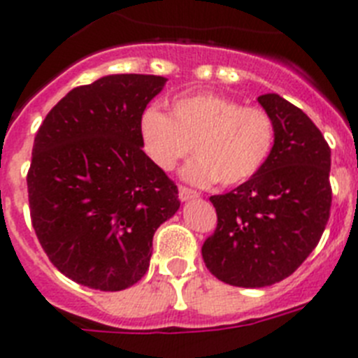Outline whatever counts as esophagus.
Returning <instances> with one entry per match:
<instances>
[{
  "instance_id": "esophagus-1",
  "label": "esophagus",
  "mask_w": 358,
  "mask_h": 358,
  "mask_svg": "<svg viewBox=\"0 0 358 358\" xmlns=\"http://www.w3.org/2000/svg\"><path fill=\"white\" fill-rule=\"evenodd\" d=\"M196 196H199V193L196 192L186 188V186H179V201L181 202H188L192 201V199H196Z\"/></svg>"
}]
</instances>
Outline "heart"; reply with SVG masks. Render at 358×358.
<instances>
[{
	"mask_svg": "<svg viewBox=\"0 0 358 358\" xmlns=\"http://www.w3.org/2000/svg\"><path fill=\"white\" fill-rule=\"evenodd\" d=\"M140 134L145 152L163 172H172L193 145L196 157L182 169V177L196 186L248 181L266 165L275 145V124L266 110L211 92L177 97L170 115L147 108Z\"/></svg>",
	"mask_w": 358,
	"mask_h": 358,
	"instance_id": "1",
	"label": "heart"
}]
</instances>
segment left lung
<instances>
[{"label":"left lung","instance_id":"obj_1","mask_svg":"<svg viewBox=\"0 0 358 358\" xmlns=\"http://www.w3.org/2000/svg\"><path fill=\"white\" fill-rule=\"evenodd\" d=\"M257 101L273 119V150L257 176L209 199L218 225L202 247L208 270L238 287L289 277L316 248L332 204L330 147L321 131L278 94Z\"/></svg>","mask_w":358,"mask_h":358}]
</instances>
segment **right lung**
Returning <instances> with one entry per match:
<instances>
[{
    "mask_svg": "<svg viewBox=\"0 0 358 358\" xmlns=\"http://www.w3.org/2000/svg\"><path fill=\"white\" fill-rule=\"evenodd\" d=\"M166 78L110 74L72 88L35 136L31 222L58 271L81 286L122 291L149 270L152 236L181 202L142 150L140 119Z\"/></svg>",
    "mask_w": 358,
    "mask_h": 358,
    "instance_id": "right-lung-1",
    "label": "right lung"
}]
</instances>
